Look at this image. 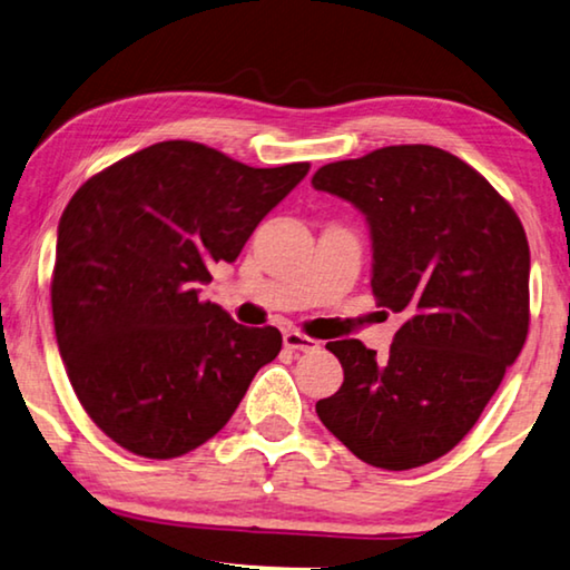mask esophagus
Returning <instances> with one entry per match:
<instances>
[{"label":"esophagus","instance_id":"1","mask_svg":"<svg viewBox=\"0 0 570 570\" xmlns=\"http://www.w3.org/2000/svg\"><path fill=\"white\" fill-rule=\"evenodd\" d=\"M283 341H285V346L291 348V352L313 354V352H318V348H321V341H315V338L305 336V334H297V331H287Z\"/></svg>","mask_w":570,"mask_h":570}]
</instances>
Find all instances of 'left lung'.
<instances>
[{"label": "left lung", "instance_id": "obj_1", "mask_svg": "<svg viewBox=\"0 0 570 570\" xmlns=\"http://www.w3.org/2000/svg\"><path fill=\"white\" fill-rule=\"evenodd\" d=\"M313 186L352 204L372 232V293L402 315L390 356L328 341L344 366L321 423L356 459L407 471L466 435L530 328V247L484 175L431 145H392L318 168Z\"/></svg>", "mask_w": 570, "mask_h": 570}]
</instances>
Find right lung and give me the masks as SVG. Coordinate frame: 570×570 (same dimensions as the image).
Returning <instances> with one entry per match:
<instances>
[{
	"instance_id": "1",
	"label": "right lung",
	"mask_w": 570,
	"mask_h": 570,
	"mask_svg": "<svg viewBox=\"0 0 570 570\" xmlns=\"http://www.w3.org/2000/svg\"><path fill=\"white\" fill-rule=\"evenodd\" d=\"M311 170L249 168L188 139L145 147L96 173L58 224L50 301L68 380L121 449L175 459L229 423L279 354L273 326L247 328L198 297L257 224Z\"/></svg>"
}]
</instances>
